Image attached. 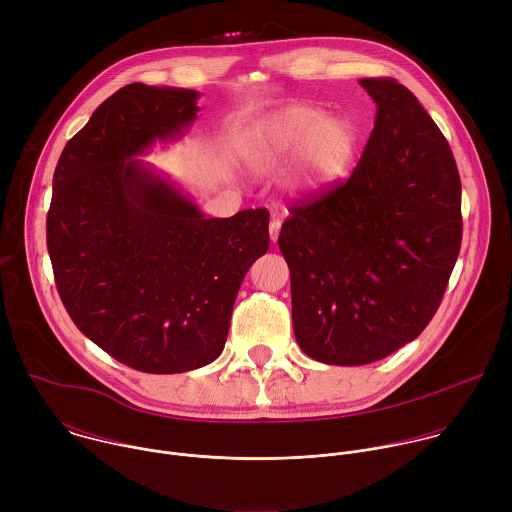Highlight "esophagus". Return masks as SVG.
I'll list each match as a JSON object with an SVG mask.
<instances>
[{"mask_svg":"<svg viewBox=\"0 0 512 512\" xmlns=\"http://www.w3.org/2000/svg\"><path fill=\"white\" fill-rule=\"evenodd\" d=\"M279 231H281V221H279V218H271V223H269V237H271L273 243L277 241Z\"/></svg>","mask_w":512,"mask_h":512,"instance_id":"1","label":"esophagus"}]
</instances>
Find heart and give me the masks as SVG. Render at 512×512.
<instances>
[{
  "mask_svg": "<svg viewBox=\"0 0 512 512\" xmlns=\"http://www.w3.org/2000/svg\"><path fill=\"white\" fill-rule=\"evenodd\" d=\"M352 150L354 133L344 119L294 105L257 127L245 145V160L251 170L267 174L298 154L289 184L296 190H316L344 172Z\"/></svg>",
  "mask_w": 512,
  "mask_h": 512,
  "instance_id": "obj_1",
  "label": "heart"
}]
</instances>
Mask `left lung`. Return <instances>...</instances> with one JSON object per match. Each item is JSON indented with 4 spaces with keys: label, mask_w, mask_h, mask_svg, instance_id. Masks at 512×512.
Segmentation results:
<instances>
[{
    "label": "left lung",
    "mask_w": 512,
    "mask_h": 512,
    "mask_svg": "<svg viewBox=\"0 0 512 512\" xmlns=\"http://www.w3.org/2000/svg\"><path fill=\"white\" fill-rule=\"evenodd\" d=\"M360 85L377 117L358 166L291 204L277 239L296 340L340 367L415 340L442 304L462 245V184L448 139L395 79Z\"/></svg>",
    "instance_id": "obj_1"
}]
</instances>
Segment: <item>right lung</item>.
<instances>
[{
  "label": "right lung",
  "instance_id": "add662e5",
  "mask_svg": "<svg viewBox=\"0 0 512 512\" xmlns=\"http://www.w3.org/2000/svg\"><path fill=\"white\" fill-rule=\"evenodd\" d=\"M196 91L127 85L68 139L46 245L77 328L127 367L172 375L223 352L235 298L269 249L267 208L206 218L141 160L196 119Z\"/></svg>",
  "mask_w": 512,
  "mask_h": 512
}]
</instances>
